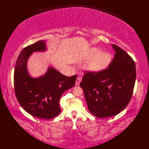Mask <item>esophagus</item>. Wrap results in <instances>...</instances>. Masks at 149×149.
I'll list each match as a JSON object with an SVG mask.
<instances>
[{"label":"esophagus","instance_id":"34e87169","mask_svg":"<svg viewBox=\"0 0 149 149\" xmlns=\"http://www.w3.org/2000/svg\"><path fill=\"white\" fill-rule=\"evenodd\" d=\"M81 81V78L80 77H78L76 79V81H75V85H76V86H77V85L79 84Z\"/></svg>","mask_w":149,"mask_h":149}]
</instances>
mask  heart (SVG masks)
<instances>
[{
    "instance_id": "obj_1",
    "label": "heart",
    "mask_w": 149,
    "mask_h": 149,
    "mask_svg": "<svg viewBox=\"0 0 149 149\" xmlns=\"http://www.w3.org/2000/svg\"><path fill=\"white\" fill-rule=\"evenodd\" d=\"M92 58L88 64V69L92 72H99L107 67L111 61V56L107 52H101L98 49H92L88 54Z\"/></svg>"
}]
</instances>
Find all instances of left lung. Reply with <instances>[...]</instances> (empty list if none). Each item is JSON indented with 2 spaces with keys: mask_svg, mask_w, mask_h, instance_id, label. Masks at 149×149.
<instances>
[{
  "mask_svg": "<svg viewBox=\"0 0 149 149\" xmlns=\"http://www.w3.org/2000/svg\"><path fill=\"white\" fill-rule=\"evenodd\" d=\"M113 59L108 67L99 72H84L80 86L90 112L97 118L115 116L131 99L136 72L134 60L115 44Z\"/></svg>",
  "mask_w": 149,
  "mask_h": 149,
  "instance_id": "left-lung-1",
  "label": "left lung"
}]
</instances>
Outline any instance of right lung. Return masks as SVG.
I'll list each match as a JSON object with an SVG mask.
<instances>
[{
    "label": "right lung",
    "mask_w": 149,
    "mask_h": 149,
    "mask_svg": "<svg viewBox=\"0 0 149 149\" xmlns=\"http://www.w3.org/2000/svg\"><path fill=\"white\" fill-rule=\"evenodd\" d=\"M45 49V42L40 40L22 50L15 66L14 88L18 102L26 111L36 118L49 120L61 112L60 98L74 86L77 75L69 77L49 68L43 76L31 77L26 68L28 58L33 52Z\"/></svg>",
    "instance_id": "1"
}]
</instances>
